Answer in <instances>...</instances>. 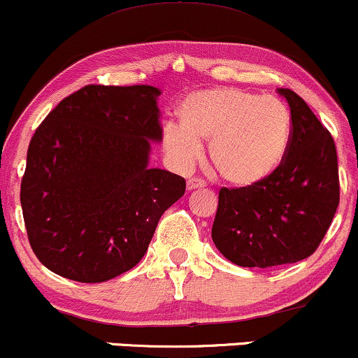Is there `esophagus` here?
I'll return each instance as SVG.
<instances>
[{
  "label": "esophagus",
  "instance_id": "obj_1",
  "mask_svg": "<svg viewBox=\"0 0 358 358\" xmlns=\"http://www.w3.org/2000/svg\"><path fill=\"white\" fill-rule=\"evenodd\" d=\"M206 187V182L201 179H189L187 180V191H196V189Z\"/></svg>",
  "mask_w": 358,
  "mask_h": 358
}]
</instances>
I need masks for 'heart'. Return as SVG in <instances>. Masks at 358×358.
I'll use <instances>...</instances> for the list:
<instances>
[{"mask_svg":"<svg viewBox=\"0 0 358 358\" xmlns=\"http://www.w3.org/2000/svg\"><path fill=\"white\" fill-rule=\"evenodd\" d=\"M179 125L164 130V149L187 169L209 144L214 169L226 182L250 187L283 162L292 141V115L276 96H258L234 87L189 94L179 105Z\"/></svg>","mask_w":358,"mask_h":358,"instance_id":"heart-1","label":"heart"}]
</instances>
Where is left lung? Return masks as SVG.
<instances>
[{"label": "left lung", "instance_id": "1", "mask_svg": "<svg viewBox=\"0 0 358 358\" xmlns=\"http://www.w3.org/2000/svg\"><path fill=\"white\" fill-rule=\"evenodd\" d=\"M292 113V141L281 166L263 182L220 191L213 241L245 268L308 258L330 228L340 201L337 149L330 132L288 88H278Z\"/></svg>", "mask_w": 358, "mask_h": 358}]
</instances>
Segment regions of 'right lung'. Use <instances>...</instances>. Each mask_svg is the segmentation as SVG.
Instances as JSON below:
<instances>
[{
  "label": "right lung",
  "mask_w": 358,
  "mask_h": 358,
  "mask_svg": "<svg viewBox=\"0 0 358 358\" xmlns=\"http://www.w3.org/2000/svg\"><path fill=\"white\" fill-rule=\"evenodd\" d=\"M159 95L150 85H87L36 129L20 199L33 253L50 271L102 283L132 270L184 196L180 176L149 167L162 141Z\"/></svg>",
  "instance_id": "obj_1"
}]
</instances>
